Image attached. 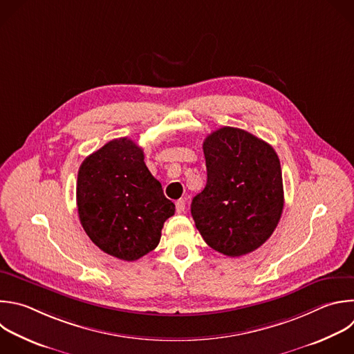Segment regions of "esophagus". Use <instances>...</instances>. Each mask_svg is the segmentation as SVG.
<instances>
[{"instance_id": "esophagus-1", "label": "esophagus", "mask_w": 354, "mask_h": 354, "mask_svg": "<svg viewBox=\"0 0 354 354\" xmlns=\"http://www.w3.org/2000/svg\"><path fill=\"white\" fill-rule=\"evenodd\" d=\"M185 209H186V203H185V200H183V198L178 200V201H176V211H178L179 214H182V212H185Z\"/></svg>"}]
</instances>
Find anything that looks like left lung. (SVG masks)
Returning a JSON list of instances; mask_svg holds the SVG:
<instances>
[{
    "mask_svg": "<svg viewBox=\"0 0 354 354\" xmlns=\"http://www.w3.org/2000/svg\"><path fill=\"white\" fill-rule=\"evenodd\" d=\"M207 185L192 201V216L205 243L241 257L264 245L283 209L279 158L254 135L223 127L203 143Z\"/></svg>",
    "mask_w": 354,
    "mask_h": 354,
    "instance_id": "1",
    "label": "left lung"
}]
</instances>
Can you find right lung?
Here are the masks:
<instances>
[{"label":"right lung","instance_id":"add662e5","mask_svg":"<svg viewBox=\"0 0 354 354\" xmlns=\"http://www.w3.org/2000/svg\"><path fill=\"white\" fill-rule=\"evenodd\" d=\"M76 203L80 223L104 253L135 261L153 252L175 204L145 164L143 149L113 139L82 162Z\"/></svg>","mask_w":354,"mask_h":354}]
</instances>
